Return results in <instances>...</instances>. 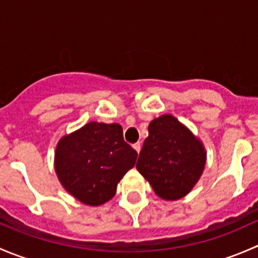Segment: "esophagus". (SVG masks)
I'll list each match as a JSON object with an SVG mask.
<instances>
[{"instance_id":"34e87169","label":"esophagus","mask_w":258,"mask_h":258,"mask_svg":"<svg viewBox=\"0 0 258 258\" xmlns=\"http://www.w3.org/2000/svg\"><path fill=\"white\" fill-rule=\"evenodd\" d=\"M134 148L137 151V153H140V151H141V144H140V142H137V144L134 145Z\"/></svg>"}]
</instances>
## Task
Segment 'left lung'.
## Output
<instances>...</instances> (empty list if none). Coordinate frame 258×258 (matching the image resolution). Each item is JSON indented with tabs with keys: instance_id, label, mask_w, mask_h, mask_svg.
<instances>
[{
	"instance_id": "left-lung-1",
	"label": "left lung",
	"mask_w": 258,
	"mask_h": 258,
	"mask_svg": "<svg viewBox=\"0 0 258 258\" xmlns=\"http://www.w3.org/2000/svg\"><path fill=\"white\" fill-rule=\"evenodd\" d=\"M205 165L204 145L176 117L162 114L151 121L136 168L157 196L167 201L186 196Z\"/></svg>"
}]
</instances>
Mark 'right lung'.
<instances>
[{
	"label": "right lung",
	"mask_w": 258,
	"mask_h": 258,
	"mask_svg": "<svg viewBox=\"0 0 258 258\" xmlns=\"http://www.w3.org/2000/svg\"><path fill=\"white\" fill-rule=\"evenodd\" d=\"M136 158L118 123L90 122L59 140L54 170L67 192L82 204L100 206L114 196Z\"/></svg>",
	"instance_id": "add662e5"
}]
</instances>
